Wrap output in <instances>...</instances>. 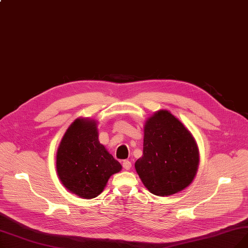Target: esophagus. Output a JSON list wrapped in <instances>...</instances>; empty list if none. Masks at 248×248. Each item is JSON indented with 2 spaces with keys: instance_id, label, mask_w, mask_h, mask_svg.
Instances as JSON below:
<instances>
[{
  "instance_id": "1",
  "label": "esophagus",
  "mask_w": 248,
  "mask_h": 248,
  "mask_svg": "<svg viewBox=\"0 0 248 248\" xmlns=\"http://www.w3.org/2000/svg\"><path fill=\"white\" fill-rule=\"evenodd\" d=\"M123 167H124V170H129V169L132 168V163L129 162L128 160H124V161L123 162Z\"/></svg>"
}]
</instances>
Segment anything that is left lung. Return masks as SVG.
<instances>
[{
  "instance_id": "obj_1",
  "label": "left lung",
  "mask_w": 248,
  "mask_h": 248,
  "mask_svg": "<svg viewBox=\"0 0 248 248\" xmlns=\"http://www.w3.org/2000/svg\"><path fill=\"white\" fill-rule=\"evenodd\" d=\"M144 131L142 157L135 167L147 189L158 196H169L189 186L199 164L191 133L167 110L151 116Z\"/></svg>"
}]
</instances>
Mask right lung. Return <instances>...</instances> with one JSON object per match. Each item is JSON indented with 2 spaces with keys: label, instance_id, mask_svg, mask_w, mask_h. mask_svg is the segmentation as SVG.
<instances>
[{
  "label": "right lung",
  "instance_id": "obj_1",
  "mask_svg": "<svg viewBox=\"0 0 248 248\" xmlns=\"http://www.w3.org/2000/svg\"><path fill=\"white\" fill-rule=\"evenodd\" d=\"M56 169L65 187L90 199L98 196L109 177L122 170V165L99 142L94 122L76 120L60 142Z\"/></svg>",
  "mask_w": 248,
  "mask_h": 248
}]
</instances>
